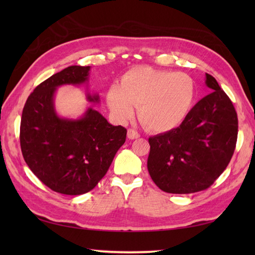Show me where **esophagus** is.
Here are the masks:
<instances>
[{
  "instance_id": "34e87169",
  "label": "esophagus",
  "mask_w": 255,
  "mask_h": 255,
  "mask_svg": "<svg viewBox=\"0 0 255 255\" xmlns=\"http://www.w3.org/2000/svg\"><path fill=\"white\" fill-rule=\"evenodd\" d=\"M127 137H128L129 139L133 140V139H137V138H139V137H140V134H139V132H138L137 130H134V129L129 128L128 130H127Z\"/></svg>"
}]
</instances>
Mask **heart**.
I'll return each instance as SVG.
<instances>
[{"mask_svg":"<svg viewBox=\"0 0 255 255\" xmlns=\"http://www.w3.org/2000/svg\"><path fill=\"white\" fill-rule=\"evenodd\" d=\"M194 94V82L189 75L141 66L128 70L119 85L111 86L107 104L121 122L130 119L136 106L139 121L145 128L165 132L184 121Z\"/></svg>","mask_w":255,"mask_h":255,"instance_id":"obj_1","label":"heart"}]
</instances>
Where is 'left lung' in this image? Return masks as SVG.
<instances>
[{
	"instance_id": "obj_1",
	"label": "left lung",
	"mask_w": 255,
	"mask_h": 255,
	"mask_svg": "<svg viewBox=\"0 0 255 255\" xmlns=\"http://www.w3.org/2000/svg\"><path fill=\"white\" fill-rule=\"evenodd\" d=\"M210 93L177 128L149 138L148 171L166 193L191 194L213 185L235 152L238 116L214 77L206 73Z\"/></svg>"
}]
</instances>
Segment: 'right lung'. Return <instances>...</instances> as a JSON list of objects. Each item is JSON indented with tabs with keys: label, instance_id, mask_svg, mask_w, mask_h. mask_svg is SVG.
I'll list each match as a JSON object with an SVG mask.
<instances>
[{
	"label": "right lung",
	"instance_id": "1",
	"mask_svg": "<svg viewBox=\"0 0 255 255\" xmlns=\"http://www.w3.org/2000/svg\"><path fill=\"white\" fill-rule=\"evenodd\" d=\"M89 71L90 67L71 66L51 75L28 96L21 114L19 140L25 162L46 186L64 195L92 191L126 141V128L113 126L91 107L75 121L57 115L56 89L83 84ZM99 99L88 94L90 102Z\"/></svg>",
	"mask_w": 255,
	"mask_h": 255
}]
</instances>
